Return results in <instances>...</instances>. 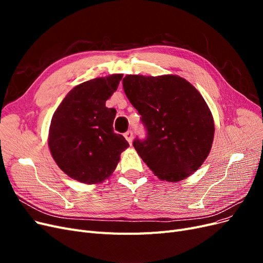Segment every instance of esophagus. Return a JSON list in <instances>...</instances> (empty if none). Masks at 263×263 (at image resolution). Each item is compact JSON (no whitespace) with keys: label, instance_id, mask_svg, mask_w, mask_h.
<instances>
[{"label":"esophagus","instance_id":"1","mask_svg":"<svg viewBox=\"0 0 263 263\" xmlns=\"http://www.w3.org/2000/svg\"><path fill=\"white\" fill-rule=\"evenodd\" d=\"M124 137L126 138V140L129 142V144H132L133 141V132L132 130H127L125 134H124Z\"/></svg>","mask_w":263,"mask_h":263}]
</instances>
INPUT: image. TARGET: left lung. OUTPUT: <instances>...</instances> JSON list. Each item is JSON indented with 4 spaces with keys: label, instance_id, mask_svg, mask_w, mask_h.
Wrapping results in <instances>:
<instances>
[{
    "label": "left lung",
    "instance_id": "1",
    "mask_svg": "<svg viewBox=\"0 0 263 263\" xmlns=\"http://www.w3.org/2000/svg\"><path fill=\"white\" fill-rule=\"evenodd\" d=\"M123 86L147 132L146 138H136L133 146L149 169L159 179L178 182L200 168L211 151L215 130L200 92L173 74H128Z\"/></svg>",
    "mask_w": 263,
    "mask_h": 263
}]
</instances>
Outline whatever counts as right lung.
I'll return each mask as SVG.
<instances>
[{"label":"right lung","instance_id":"add662e5","mask_svg":"<svg viewBox=\"0 0 263 263\" xmlns=\"http://www.w3.org/2000/svg\"><path fill=\"white\" fill-rule=\"evenodd\" d=\"M123 74L97 78L74 86L52 115L48 145L59 168L86 184L107 179L129 146L113 130L115 108L105 106Z\"/></svg>","mask_w":263,"mask_h":263}]
</instances>
